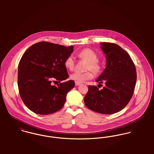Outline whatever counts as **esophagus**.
Masks as SVG:
<instances>
[{"label": "esophagus", "mask_w": 154, "mask_h": 154, "mask_svg": "<svg viewBox=\"0 0 154 154\" xmlns=\"http://www.w3.org/2000/svg\"><path fill=\"white\" fill-rule=\"evenodd\" d=\"M82 84L81 83H80V82H75V85H76V86H78V85H81Z\"/></svg>", "instance_id": "1"}]
</instances>
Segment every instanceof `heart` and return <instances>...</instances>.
Listing matches in <instances>:
<instances>
[{"label":"heart","mask_w":154,"mask_h":154,"mask_svg":"<svg viewBox=\"0 0 154 154\" xmlns=\"http://www.w3.org/2000/svg\"><path fill=\"white\" fill-rule=\"evenodd\" d=\"M78 56L88 62L87 67V70H91L95 73L98 72L101 69V66L98 63L97 54L91 48H84L78 53ZM65 65L69 70H72L75 65V61L73 56H69L65 60ZM70 79L77 82H84L85 81L91 79L93 78V74L91 72L88 71L85 73H79L75 72L70 75Z\"/></svg>","instance_id":"1"}]
</instances>
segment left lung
<instances>
[{
  "instance_id": "1",
  "label": "left lung",
  "mask_w": 154,
  "mask_h": 154,
  "mask_svg": "<svg viewBox=\"0 0 154 154\" xmlns=\"http://www.w3.org/2000/svg\"><path fill=\"white\" fill-rule=\"evenodd\" d=\"M101 48L106 57V67L96 80L106 86L100 89L88 86L84 103L95 112L111 114L123 110L132 98L136 82V67L124 49L117 44L101 43Z\"/></svg>"
}]
</instances>
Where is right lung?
Segmentation results:
<instances>
[{
    "label": "right lung",
    "mask_w": 154,
    "mask_h": 154,
    "mask_svg": "<svg viewBox=\"0 0 154 154\" xmlns=\"http://www.w3.org/2000/svg\"><path fill=\"white\" fill-rule=\"evenodd\" d=\"M73 46L42 42L33 44L23 53L18 65V85L25 105L32 112L47 115L60 110L67 92L75 87L69 80L56 87L69 77L65 62Z\"/></svg>",
    "instance_id": "obj_1"
}]
</instances>
